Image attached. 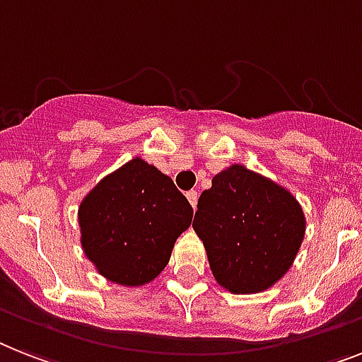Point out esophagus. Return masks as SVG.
<instances>
[{
  "label": "esophagus",
  "instance_id": "34e87169",
  "mask_svg": "<svg viewBox=\"0 0 362 362\" xmlns=\"http://www.w3.org/2000/svg\"><path fill=\"white\" fill-rule=\"evenodd\" d=\"M187 199H188V202H190L192 209H196V205H198V192H196V190H188V192H187Z\"/></svg>",
  "mask_w": 362,
  "mask_h": 362
}]
</instances>
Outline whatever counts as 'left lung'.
Here are the masks:
<instances>
[{
  "instance_id": "8db88e82",
  "label": "left lung",
  "mask_w": 362,
  "mask_h": 362,
  "mask_svg": "<svg viewBox=\"0 0 362 362\" xmlns=\"http://www.w3.org/2000/svg\"><path fill=\"white\" fill-rule=\"evenodd\" d=\"M192 228L218 285L233 294H255L292 267L305 237V214L281 185L231 164L202 192Z\"/></svg>"
}]
</instances>
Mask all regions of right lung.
<instances>
[{
    "mask_svg": "<svg viewBox=\"0 0 362 362\" xmlns=\"http://www.w3.org/2000/svg\"><path fill=\"white\" fill-rule=\"evenodd\" d=\"M174 181L134 157L105 175L79 205L81 246L101 276L124 286L153 281L192 223Z\"/></svg>",
    "mask_w": 362,
    "mask_h": 362,
    "instance_id": "1",
    "label": "right lung"
}]
</instances>
